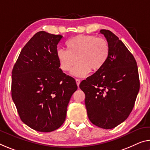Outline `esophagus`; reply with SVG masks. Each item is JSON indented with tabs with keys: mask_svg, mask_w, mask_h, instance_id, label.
Returning a JSON list of instances; mask_svg holds the SVG:
<instances>
[{
	"mask_svg": "<svg viewBox=\"0 0 150 150\" xmlns=\"http://www.w3.org/2000/svg\"><path fill=\"white\" fill-rule=\"evenodd\" d=\"M75 81H76V83H77V86L79 87V83H80V80H79V79H75Z\"/></svg>",
	"mask_w": 150,
	"mask_h": 150,
	"instance_id": "1",
	"label": "esophagus"
}]
</instances>
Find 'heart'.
I'll list each match as a JSON object with an SVG mask.
<instances>
[{"mask_svg":"<svg viewBox=\"0 0 150 150\" xmlns=\"http://www.w3.org/2000/svg\"><path fill=\"white\" fill-rule=\"evenodd\" d=\"M67 50L58 49L57 57L62 71L67 72L77 61L73 68L71 74L83 77L91 71L102 68L108 60L109 45L103 38H97L93 35H80L66 42Z\"/></svg>","mask_w":150,"mask_h":150,"instance_id":"b5f03b06","label":"heart"}]
</instances>
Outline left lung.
Instances as JSON below:
<instances>
[{
    "label": "left lung",
    "mask_w": 150,
    "mask_h": 150,
    "mask_svg": "<svg viewBox=\"0 0 150 150\" xmlns=\"http://www.w3.org/2000/svg\"><path fill=\"white\" fill-rule=\"evenodd\" d=\"M109 45L108 60L102 68L82 81L85 103L90 122L96 126L112 129L124 122L134 108L139 89L137 63L119 38L101 29Z\"/></svg>",
    "instance_id": "1"
}]
</instances>
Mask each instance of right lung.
I'll return each instance as SVG.
<instances>
[{
  "label": "right lung",
  "instance_id": "obj_1",
  "mask_svg": "<svg viewBox=\"0 0 150 150\" xmlns=\"http://www.w3.org/2000/svg\"><path fill=\"white\" fill-rule=\"evenodd\" d=\"M63 38L37 33L21 50L12 71V99L22 122L32 129L51 132L63 125L77 85L61 69L57 57Z\"/></svg>",
  "mask_w": 150,
  "mask_h": 150
}]
</instances>
